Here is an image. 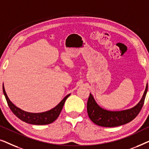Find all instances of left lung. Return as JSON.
I'll use <instances>...</instances> for the list:
<instances>
[{"label": "left lung", "mask_w": 149, "mask_h": 149, "mask_svg": "<svg viewBox=\"0 0 149 149\" xmlns=\"http://www.w3.org/2000/svg\"><path fill=\"white\" fill-rule=\"evenodd\" d=\"M147 90L148 84L146 85L145 91L139 103L132 109L121 111H109L102 109L98 106L90 93L87 104V113L89 119L96 125L107 127H117L129 123L135 119L141 111Z\"/></svg>", "instance_id": "left-lung-1"}]
</instances>
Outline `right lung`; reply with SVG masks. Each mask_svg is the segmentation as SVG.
<instances>
[{
	"label": "right lung",
	"instance_id": "right-lung-1",
	"mask_svg": "<svg viewBox=\"0 0 149 149\" xmlns=\"http://www.w3.org/2000/svg\"><path fill=\"white\" fill-rule=\"evenodd\" d=\"M3 90L8 105H9L10 109L11 110L14 115L19 118V119H21L22 121L26 122L27 123L32 124V125H47V124L52 123L56 121L57 118L60 115L61 111H62V108L64 107L65 101H66L67 97L70 95H67L56 107H54V109L50 110V111L40 113H32L26 112L23 110L19 109L10 101L7 93H6L4 85H3Z\"/></svg>",
	"mask_w": 149,
	"mask_h": 149
}]
</instances>
